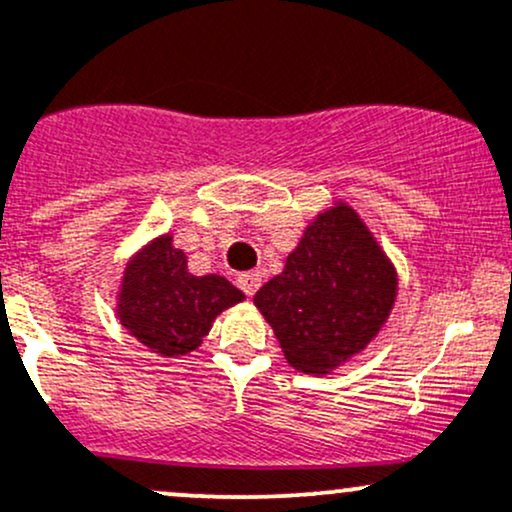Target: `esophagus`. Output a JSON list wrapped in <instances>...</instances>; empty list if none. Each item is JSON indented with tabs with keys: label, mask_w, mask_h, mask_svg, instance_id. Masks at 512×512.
<instances>
[{
	"label": "esophagus",
	"mask_w": 512,
	"mask_h": 512,
	"mask_svg": "<svg viewBox=\"0 0 512 512\" xmlns=\"http://www.w3.org/2000/svg\"><path fill=\"white\" fill-rule=\"evenodd\" d=\"M262 284V274L260 272H245L238 274V286L245 296H255V291L260 289Z\"/></svg>",
	"instance_id": "obj_1"
}]
</instances>
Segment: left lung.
I'll list each match as a JSON object with an SVG mask.
<instances>
[{
	"label": "left lung",
	"mask_w": 512,
	"mask_h": 512,
	"mask_svg": "<svg viewBox=\"0 0 512 512\" xmlns=\"http://www.w3.org/2000/svg\"><path fill=\"white\" fill-rule=\"evenodd\" d=\"M397 296V274L356 211L346 204L305 228L284 272L255 293L286 361L330 373L366 349Z\"/></svg>",
	"instance_id": "left-lung-1"
}]
</instances>
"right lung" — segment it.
<instances>
[{"mask_svg":"<svg viewBox=\"0 0 512 512\" xmlns=\"http://www.w3.org/2000/svg\"><path fill=\"white\" fill-rule=\"evenodd\" d=\"M223 276L187 272L185 252L173 238H156L127 264L120 291V322L161 356L195 351L221 310L243 301Z\"/></svg>","mask_w":512,"mask_h":512,"instance_id":"obj_1","label":"right lung"}]
</instances>
